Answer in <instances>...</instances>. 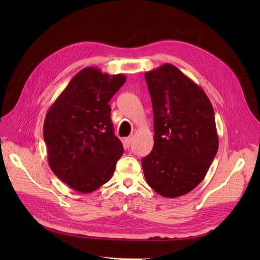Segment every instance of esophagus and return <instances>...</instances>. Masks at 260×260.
<instances>
[{
  "instance_id": "esophagus-1",
  "label": "esophagus",
  "mask_w": 260,
  "mask_h": 260,
  "mask_svg": "<svg viewBox=\"0 0 260 260\" xmlns=\"http://www.w3.org/2000/svg\"><path fill=\"white\" fill-rule=\"evenodd\" d=\"M132 140H133V137H132V136H129V137H127V138L124 139V144H125L126 146H129L131 143H132Z\"/></svg>"
}]
</instances>
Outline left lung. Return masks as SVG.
<instances>
[{
  "mask_svg": "<svg viewBox=\"0 0 260 260\" xmlns=\"http://www.w3.org/2000/svg\"><path fill=\"white\" fill-rule=\"evenodd\" d=\"M145 80L154 113V147L141 161L147 184L159 195L189 193L206 177L218 151L214 109L203 89L166 63Z\"/></svg>",
  "mask_w": 260,
  "mask_h": 260,
  "instance_id": "8db88e82",
  "label": "left lung"
}]
</instances>
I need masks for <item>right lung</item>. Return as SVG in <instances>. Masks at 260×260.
Wrapping results in <instances>:
<instances>
[{"label": "right lung", "mask_w": 260, "mask_h": 260, "mask_svg": "<svg viewBox=\"0 0 260 260\" xmlns=\"http://www.w3.org/2000/svg\"><path fill=\"white\" fill-rule=\"evenodd\" d=\"M125 81L123 75L109 76L97 67H85L46 114L43 136L48 165L77 192L91 193L106 183L123 154L108 102Z\"/></svg>", "instance_id": "1"}]
</instances>
